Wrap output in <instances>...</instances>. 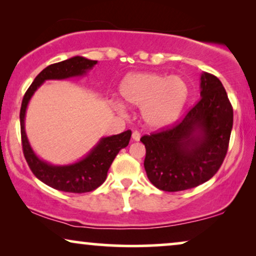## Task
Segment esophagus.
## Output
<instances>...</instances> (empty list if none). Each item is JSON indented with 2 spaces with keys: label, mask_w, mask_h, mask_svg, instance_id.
Here are the masks:
<instances>
[{
  "label": "esophagus",
  "mask_w": 256,
  "mask_h": 256,
  "mask_svg": "<svg viewBox=\"0 0 256 256\" xmlns=\"http://www.w3.org/2000/svg\"><path fill=\"white\" fill-rule=\"evenodd\" d=\"M132 141H140V138H141V134H140L138 130L132 132Z\"/></svg>",
  "instance_id": "34e87169"
}]
</instances>
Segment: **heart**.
<instances>
[{
  "label": "heart",
  "mask_w": 256,
  "mask_h": 256,
  "mask_svg": "<svg viewBox=\"0 0 256 256\" xmlns=\"http://www.w3.org/2000/svg\"><path fill=\"white\" fill-rule=\"evenodd\" d=\"M186 82L177 76L130 73L122 80L118 96L129 106L141 107V116L150 128H166L178 118L186 102Z\"/></svg>",
  "instance_id": "b5f03b06"
}]
</instances>
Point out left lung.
<instances>
[{"mask_svg": "<svg viewBox=\"0 0 256 256\" xmlns=\"http://www.w3.org/2000/svg\"><path fill=\"white\" fill-rule=\"evenodd\" d=\"M232 127L233 108L222 82L202 73L200 100L183 120L141 138L149 180L160 190L176 192L211 180L225 158Z\"/></svg>", "mask_w": 256, "mask_h": 256, "instance_id": "obj_1", "label": "left lung"}]
</instances>
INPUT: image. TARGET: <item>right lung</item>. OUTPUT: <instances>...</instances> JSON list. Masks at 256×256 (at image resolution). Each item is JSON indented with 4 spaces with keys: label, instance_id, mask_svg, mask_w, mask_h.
Wrapping results in <instances>:
<instances>
[{
    "label": "right lung",
    "instance_id": "right-lung-1",
    "mask_svg": "<svg viewBox=\"0 0 256 256\" xmlns=\"http://www.w3.org/2000/svg\"><path fill=\"white\" fill-rule=\"evenodd\" d=\"M96 60L76 56L64 62L48 65L34 78V82L24 94L20 113L24 157L34 176L56 190L72 192V194H84V192L96 190L106 180L108 169L113 163L115 156L121 149L128 146L130 140V130L100 138V141L90 149L85 157H82L78 162L68 166H54L45 162L31 148L26 132L24 120H26L28 104L38 87L46 80H64L86 76L87 72L92 70L94 65H96Z\"/></svg>",
    "mask_w": 256,
    "mask_h": 256
}]
</instances>
